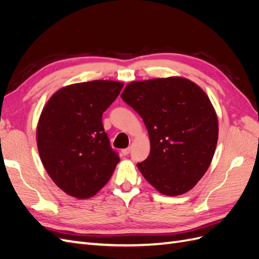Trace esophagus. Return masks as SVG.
Returning a JSON list of instances; mask_svg holds the SVG:
<instances>
[{
  "instance_id": "1",
  "label": "esophagus",
  "mask_w": 259,
  "mask_h": 259,
  "mask_svg": "<svg viewBox=\"0 0 259 259\" xmlns=\"http://www.w3.org/2000/svg\"><path fill=\"white\" fill-rule=\"evenodd\" d=\"M130 151H131V149H130V148L122 149V154H124V155H127V154L130 153Z\"/></svg>"
}]
</instances>
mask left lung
Returning a JSON list of instances; mask_svg holds the SVG:
<instances>
[{"label": "left lung", "mask_w": 259, "mask_h": 259, "mask_svg": "<svg viewBox=\"0 0 259 259\" xmlns=\"http://www.w3.org/2000/svg\"><path fill=\"white\" fill-rule=\"evenodd\" d=\"M121 98L142 116L150 154L137 164L147 182L162 194H183L197 185L213 159L218 120L200 86L171 76L126 85Z\"/></svg>", "instance_id": "8db88e82"}]
</instances>
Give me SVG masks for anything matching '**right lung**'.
<instances>
[{
  "instance_id": "right-lung-1",
  "label": "right lung",
  "mask_w": 259,
  "mask_h": 259,
  "mask_svg": "<svg viewBox=\"0 0 259 259\" xmlns=\"http://www.w3.org/2000/svg\"><path fill=\"white\" fill-rule=\"evenodd\" d=\"M122 88L123 83L107 80L68 85L43 108L36 128L38 154L53 182L71 197L95 195L120 162L101 117Z\"/></svg>"
}]
</instances>
